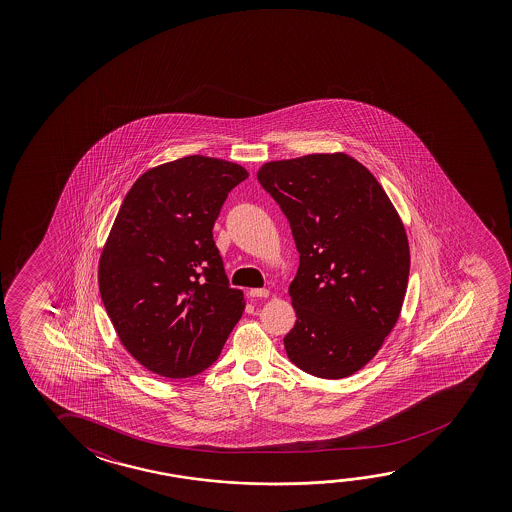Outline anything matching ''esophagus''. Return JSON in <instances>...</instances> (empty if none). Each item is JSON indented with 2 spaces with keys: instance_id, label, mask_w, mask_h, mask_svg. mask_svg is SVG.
I'll return each mask as SVG.
<instances>
[{
  "instance_id": "1",
  "label": "esophagus",
  "mask_w": 512,
  "mask_h": 512,
  "mask_svg": "<svg viewBox=\"0 0 512 512\" xmlns=\"http://www.w3.org/2000/svg\"><path fill=\"white\" fill-rule=\"evenodd\" d=\"M248 294H250V298H268L269 291L268 289H252Z\"/></svg>"
}]
</instances>
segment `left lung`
Segmentation results:
<instances>
[{
  "instance_id": "8db88e82",
  "label": "left lung",
  "mask_w": 512,
  "mask_h": 512,
  "mask_svg": "<svg viewBox=\"0 0 512 512\" xmlns=\"http://www.w3.org/2000/svg\"><path fill=\"white\" fill-rule=\"evenodd\" d=\"M257 180L300 253L287 357L314 377H350L400 316L411 266L402 221L377 178L344 153L268 162Z\"/></svg>"
}]
</instances>
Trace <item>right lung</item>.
I'll return each mask as SVG.
<instances>
[{
  "label": "right lung",
  "mask_w": 512,
  "mask_h": 512,
  "mask_svg": "<svg viewBox=\"0 0 512 512\" xmlns=\"http://www.w3.org/2000/svg\"><path fill=\"white\" fill-rule=\"evenodd\" d=\"M246 169L191 155L146 171L126 194L101 253L100 294L121 343L160 377L218 361L243 316L212 237Z\"/></svg>",
  "instance_id": "right-lung-1"
}]
</instances>
